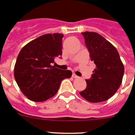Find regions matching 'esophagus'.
I'll list each match as a JSON object with an SVG mask.
<instances>
[{
  "label": "esophagus",
  "instance_id": "esophagus-1",
  "mask_svg": "<svg viewBox=\"0 0 135 135\" xmlns=\"http://www.w3.org/2000/svg\"><path fill=\"white\" fill-rule=\"evenodd\" d=\"M72 77H73L74 78H78V76H76V75L75 74H72Z\"/></svg>",
  "mask_w": 135,
  "mask_h": 135
}]
</instances>
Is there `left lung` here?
Here are the masks:
<instances>
[{"instance_id": "8db88e82", "label": "left lung", "mask_w": 135, "mask_h": 135, "mask_svg": "<svg viewBox=\"0 0 135 135\" xmlns=\"http://www.w3.org/2000/svg\"><path fill=\"white\" fill-rule=\"evenodd\" d=\"M82 34L96 68L91 78L86 80V87L80 94L91 103L105 101L112 97L121 85L124 65L115 46L102 36L94 32H82Z\"/></svg>"}]
</instances>
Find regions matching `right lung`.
Instances as JSON below:
<instances>
[{"instance_id":"add662e5","label":"right lung","mask_w":135,"mask_h":135,"mask_svg":"<svg viewBox=\"0 0 135 135\" xmlns=\"http://www.w3.org/2000/svg\"><path fill=\"white\" fill-rule=\"evenodd\" d=\"M59 33L46 34L32 40L21 49L17 58L14 76L20 90L27 99L36 102L53 97L61 82L71 76L70 70H62L51 65L62 54Z\"/></svg>"}]
</instances>
